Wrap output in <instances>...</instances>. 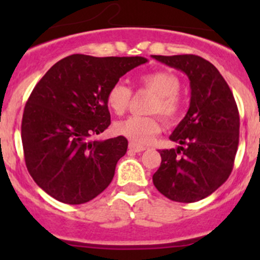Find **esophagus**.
<instances>
[{
  "label": "esophagus",
  "instance_id": "esophagus-1",
  "mask_svg": "<svg viewBox=\"0 0 260 260\" xmlns=\"http://www.w3.org/2000/svg\"><path fill=\"white\" fill-rule=\"evenodd\" d=\"M129 149L131 151H133V152H142V151H145L146 149V147H143V146H140V145H136V143H129Z\"/></svg>",
  "mask_w": 260,
  "mask_h": 260
}]
</instances>
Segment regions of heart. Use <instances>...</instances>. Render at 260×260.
<instances>
[{"label":"heart","instance_id":"heart-1","mask_svg":"<svg viewBox=\"0 0 260 260\" xmlns=\"http://www.w3.org/2000/svg\"><path fill=\"white\" fill-rule=\"evenodd\" d=\"M141 84L154 94L149 103V113H159L167 122H172L181 112L179 96L180 81L176 75L169 72H153L143 75ZM132 91L123 83H115L107 94V104L115 114H123L129 106ZM114 131L118 136L125 137L136 145H145L161 131V120L156 115H132L115 123Z\"/></svg>","mask_w":260,"mask_h":260}]
</instances>
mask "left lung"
Returning <instances> with one entry per match:
<instances>
[{"mask_svg":"<svg viewBox=\"0 0 260 260\" xmlns=\"http://www.w3.org/2000/svg\"><path fill=\"white\" fill-rule=\"evenodd\" d=\"M190 80V107L170 140L177 148L162 149L153 185L167 199L195 203L211 195L232 174L239 143V112L219 70L198 55H152Z\"/></svg>","mask_w":260,"mask_h":260,"instance_id":"left-lung-1","label":"left lung"}]
</instances>
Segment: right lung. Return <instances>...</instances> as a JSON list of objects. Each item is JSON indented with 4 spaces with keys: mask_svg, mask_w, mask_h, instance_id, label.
I'll list each match as a JSON object with an SVG mask.
<instances>
[{
    "mask_svg": "<svg viewBox=\"0 0 260 260\" xmlns=\"http://www.w3.org/2000/svg\"><path fill=\"white\" fill-rule=\"evenodd\" d=\"M147 61L74 54L52 65L36 84L23 111L21 138L31 177L55 200L88 203L112 182L127 138H91L111 124L109 88Z\"/></svg>",
    "mask_w": 260,
    "mask_h": 260,
    "instance_id": "obj_1",
    "label": "right lung"
}]
</instances>
